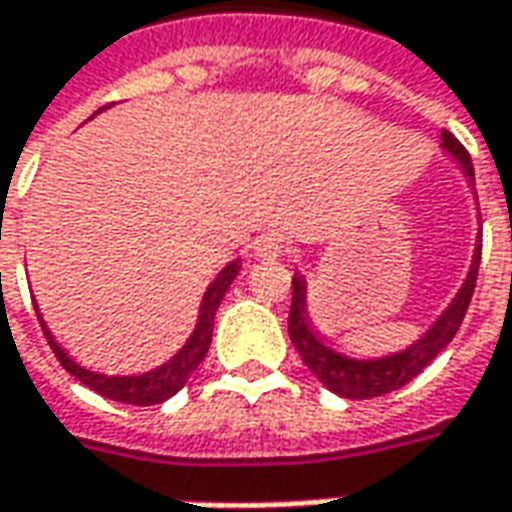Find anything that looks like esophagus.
Masks as SVG:
<instances>
[{"label": "esophagus", "instance_id": "1", "mask_svg": "<svg viewBox=\"0 0 512 512\" xmlns=\"http://www.w3.org/2000/svg\"><path fill=\"white\" fill-rule=\"evenodd\" d=\"M285 252V241L277 232H266L255 241V255L263 260H277Z\"/></svg>", "mask_w": 512, "mask_h": 512}]
</instances>
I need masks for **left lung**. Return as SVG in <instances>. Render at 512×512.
<instances>
[{"label": "left lung", "instance_id": "8db88e82", "mask_svg": "<svg viewBox=\"0 0 512 512\" xmlns=\"http://www.w3.org/2000/svg\"><path fill=\"white\" fill-rule=\"evenodd\" d=\"M443 148L454 156L462 165V170L474 179V165L471 156L462 148V142L454 134L443 131ZM479 260H482V241L476 243L474 263L471 271L462 283L460 294L451 300L443 316L429 328L423 339H417L412 347H406L401 353L392 356L373 358V361H358V358H347L336 350H330L328 344L322 342L311 328V319L305 311V280L300 274L291 280V311H288V336L297 347V353L305 361V367L336 395L342 398H353V401H367V398H378L401 389L409 384L415 375H420L429 367L434 358L446 350V344L454 339V333L460 330L465 311L471 305L476 288V271H479Z\"/></svg>", "mask_w": 512, "mask_h": 512}]
</instances>
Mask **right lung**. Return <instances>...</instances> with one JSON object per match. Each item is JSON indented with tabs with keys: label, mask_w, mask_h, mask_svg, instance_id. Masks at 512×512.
I'll list each match as a JSON object with an SVG mask.
<instances>
[{
	"label": "right lung",
	"mask_w": 512,
	"mask_h": 512,
	"mask_svg": "<svg viewBox=\"0 0 512 512\" xmlns=\"http://www.w3.org/2000/svg\"><path fill=\"white\" fill-rule=\"evenodd\" d=\"M238 271H241V260H232L229 266L221 269V274L212 280L210 288H207V294H204V300H201L198 325L196 330H193V336L187 339V344H184L176 356L170 358L168 364L156 367V370H151V373L100 375V373H92V370H83L81 364H75V361L61 350V344L52 339V333L47 330V325H44L41 314H38V322H41V330H44V336H47V342H50L52 353H55V358L61 361V367H64L69 375H75L81 384H86L89 389H95L97 395L111 398V401H117V403L154 406V403L168 401L170 395H176V392L187 384V378L193 375V370H196L198 364L204 361V356H207V350H210V342H212V322H215V311H218V305H221V300H224V294H227V288L232 285V280L238 277Z\"/></svg>",
	"instance_id": "add662e5"
}]
</instances>
